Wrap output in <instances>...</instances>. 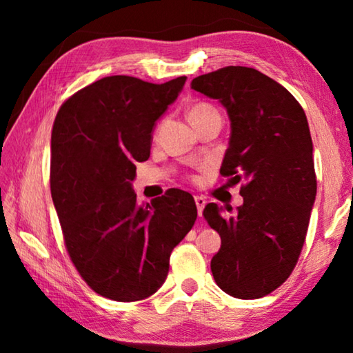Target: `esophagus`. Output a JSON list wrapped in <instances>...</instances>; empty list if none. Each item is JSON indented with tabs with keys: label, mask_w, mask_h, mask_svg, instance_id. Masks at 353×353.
Wrapping results in <instances>:
<instances>
[{
	"label": "esophagus",
	"mask_w": 353,
	"mask_h": 353,
	"mask_svg": "<svg viewBox=\"0 0 353 353\" xmlns=\"http://www.w3.org/2000/svg\"><path fill=\"white\" fill-rule=\"evenodd\" d=\"M194 202H196V207H198L199 216H202V210H204L205 207V199L201 198V196H194Z\"/></svg>",
	"instance_id": "1"
}]
</instances>
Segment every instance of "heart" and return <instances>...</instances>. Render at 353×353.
I'll list each match as a JSON object with an SVG mask.
<instances>
[{"label":"heart","mask_w":353,"mask_h":353,"mask_svg":"<svg viewBox=\"0 0 353 353\" xmlns=\"http://www.w3.org/2000/svg\"><path fill=\"white\" fill-rule=\"evenodd\" d=\"M213 113H218V110L214 109L213 105L207 104V103H199V104H194L190 109V119L193 121V119H199V118H204L207 115H213Z\"/></svg>","instance_id":"1"}]
</instances>
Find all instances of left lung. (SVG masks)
Here are the masks:
<instances>
[{
  "instance_id": "1",
  "label": "left lung",
  "mask_w": 353,
  "mask_h": 353,
  "mask_svg": "<svg viewBox=\"0 0 353 353\" xmlns=\"http://www.w3.org/2000/svg\"><path fill=\"white\" fill-rule=\"evenodd\" d=\"M191 88L225 107L232 130L219 172L235 183L246 181L234 214L224 216L213 202L204 208L221 236L213 279L227 294L259 299L290 277L307 236L316 174L305 112L255 68L212 71L194 77Z\"/></svg>"
}]
</instances>
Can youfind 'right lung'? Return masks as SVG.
Instances as JSON below:
<instances>
[{"label": "right lung", "instance_id": "obj_1", "mask_svg": "<svg viewBox=\"0 0 353 353\" xmlns=\"http://www.w3.org/2000/svg\"><path fill=\"white\" fill-rule=\"evenodd\" d=\"M185 81L107 76L70 97L54 119L50 185L65 246L87 285L112 301L154 294L168 276L172 249L198 218L187 191L171 188L139 205L132 190L155 121Z\"/></svg>", "mask_w": 353, "mask_h": 353}]
</instances>
